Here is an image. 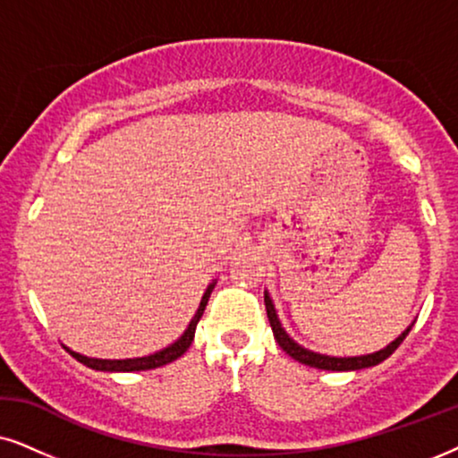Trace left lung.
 Masks as SVG:
<instances>
[{
  "label": "left lung",
  "instance_id": "1",
  "mask_svg": "<svg viewBox=\"0 0 458 458\" xmlns=\"http://www.w3.org/2000/svg\"><path fill=\"white\" fill-rule=\"evenodd\" d=\"M264 303H266L267 320H270V327H272V333H274V339H276V344L283 347L286 353H289L293 360L306 364V367L322 369V370H360V369L377 367V364L383 362V360H386V358H389L395 350H398V345L406 339V335L411 333V328L414 325V322H412V325H408L406 331H402V335H398V337H395L392 344L386 345L379 352L364 353V356L337 358V356H327V353H318V352L306 350V347L297 344V341H293L289 337V333H286L284 328H283V325H280L276 308H274V301H272L270 293H267V291H264Z\"/></svg>",
  "mask_w": 458,
  "mask_h": 458
}]
</instances>
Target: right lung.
<instances>
[{
  "mask_svg": "<svg viewBox=\"0 0 458 458\" xmlns=\"http://www.w3.org/2000/svg\"><path fill=\"white\" fill-rule=\"evenodd\" d=\"M216 283H217V280H213V283H209V286L205 289L203 297H200L197 314L192 316L191 325L186 327V331L182 333L172 345L163 347V350H158L155 353H148V356H142V358H123V360H105V358H89V356H83V353H79V352H72L71 347H66V352H69L71 356L75 358V360L85 364V367H89L94 370H105V373H133V370H150V369L163 367V364L178 360L182 353H184L192 344L194 331H197V325H199L200 316H203V312H205V306H207V301H209L211 291H213V286H216Z\"/></svg>",
  "mask_w": 458,
  "mask_h": 458,
  "instance_id": "obj_1",
  "label": "right lung"
}]
</instances>
